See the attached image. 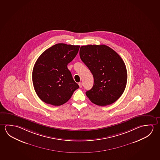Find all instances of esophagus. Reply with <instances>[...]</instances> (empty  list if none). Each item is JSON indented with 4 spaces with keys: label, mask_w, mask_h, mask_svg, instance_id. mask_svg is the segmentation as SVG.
Wrapping results in <instances>:
<instances>
[{
    "label": "esophagus",
    "mask_w": 160,
    "mask_h": 160,
    "mask_svg": "<svg viewBox=\"0 0 160 160\" xmlns=\"http://www.w3.org/2000/svg\"><path fill=\"white\" fill-rule=\"evenodd\" d=\"M79 85L80 88H81V87H82V82H79Z\"/></svg>",
    "instance_id": "1"
}]
</instances>
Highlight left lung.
<instances>
[{
  "mask_svg": "<svg viewBox=\"0 0 160 160\" xmlns=\"http://www.w3.org/2000/svg\"><path fill=\"white\" fill-rule=\"evenodd\" d=\"M80 57L94 77V85L86 92L92 102L99 106L113 104L126 89L127 72L121 56L106 45L82 46Z\"/></svg>",
  "mask_w": 160,
  "mask_h": 160,
  "instance_id": "8db88e82",
  "label": "left lung"
}]
</instances>
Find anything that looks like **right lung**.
<instances>
[{
  "label": "right lung",
  "instance_id": "1",
  "mask_svg": "<svg viewBox=\"0 0 160 160\" xmlns=\"http://www.w3.org/2000/svg\"><path fill=\"white\" fill-rule=\"evenodd\" d=\"M79 48L80 46L58 43L38 58L33 69L32 81L35 92L43 102L62 105L79 88L68 64L75 58Z\"/></svg>",
  "mask_w": 160,
  "mask_h": 160
}]
</instances>
